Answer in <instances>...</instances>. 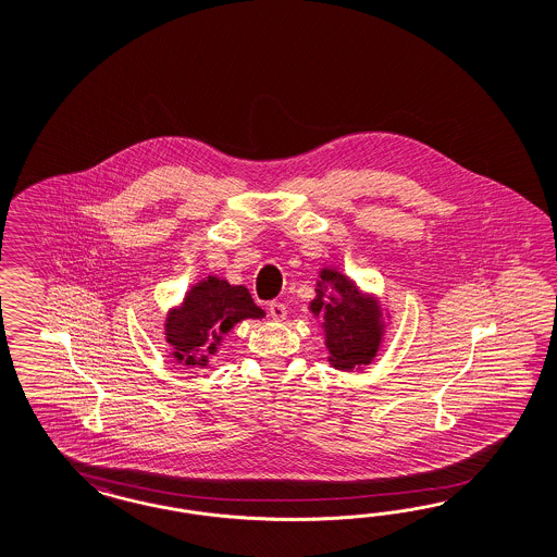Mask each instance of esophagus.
<instances>
[{
    "label": "esophagus",
    "instance_id": "obj_1",
    "mask_svg": "<svg viewBox=\"0 0 557 557\" xmlns=\"http://www.w3.org/2000/svg\"><path fill=\"white\" fill-rule=\"evenodd\" d=\"M270 317L273 320H277V322H282V320H286L287 317V308L282 304V301H270Z\"/></svg>",
    "mask_w": 557,
    "mask_h": 557
}]
</instances>
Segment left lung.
Masks as SVG:
<instances>
[{
  "label": "left lung",
  "mask_w": 557,
  "mask_h": 557,
  "mask_svg": "<svg viewBox=\"0 0 557 557\" xmlns=\"http://www.w3.org/2000/svg\"><path fill=\"white\" fill-rule=\"evenodd\" d=\"M310 310L322 320L329 361L334 369L352 371L369 364L385 334L383 310L373 296L362 294L345 273L324 268L317 282V298Z\"/></svg>",
  "instance_id": "obj_1"
}]
</instances>
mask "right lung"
Wrapping results in <instances>:
<instances>
[{
	"instance_id": "obj_1",
	"label": "right lung",
	"mask_w": 557,
	"mask_h": 557,
	"mask_svg": "<svg viewBox=\"0 0 557 557\" xmlns=\"http://www.w3.org/2000/svg\"><path fill=\"white\" fill-rule=\"evenodd\" d=\"M245 286L209 275L190 287L178 308L165 317V343L172 357L186 367H207L223 343V336L240 320L263 318Z\"/></svg>"
}]
</instances>
